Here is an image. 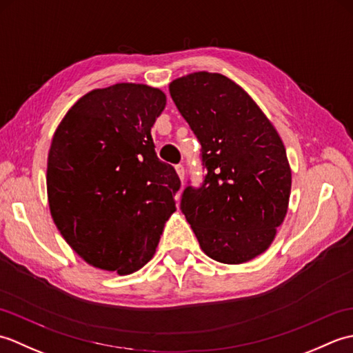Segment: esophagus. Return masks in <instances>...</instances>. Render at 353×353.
I'll use <instances>...</instances> for the list:
<instances>
[{
	"mask_svg": "<svg viewBox=\"0 0 353 353\" xmlns=\"http://www.w3.org/2000/svg\"><path fill=\"white\" fill-rule=\"evenodd\" d=\"M176 172H177L179 179H181V182H183V179H185V168H183V165H177V167H176Z\"/></svg>",
	"mask_w": 353,
	"mask_h": 353,
	"instance_id": "34e87169",
	"label": "esophagus"
}]
</instances>
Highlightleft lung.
<instances>
[{
    "instance_id": "8db88e82",
    "label": "left lung",
    "mask_w": 353,
    "mask_h": 353,
    "mask_svg": "<svg viewBox=\"0 0 353 353\" xmlns=\"http://www.w3.org/2000/svg\"><path fill=\"white\" fill-rule=\"evenodd\" d=\"M172 101L201 144L208 168L182 211L209 258L244 264L274 241L288 211L291 168L272 121L223 74L199 71L170 83Z\"/></svg>"
}]
</instances>
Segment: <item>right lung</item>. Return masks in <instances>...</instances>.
Returning a JSON list of instances; mask_svg holds the SVG:
<instances>
[{"label":"right lung","mask_w":353,"mask_h":353,"mask_svg":"<svg viewBox=\"0 0 353 353\" xmlns=\"http://www.w3.org/2000/svg\"><path fill=\"white\" fill-rule=\"evenodd\" d=\"M165 104L159 88L117 83L85 94L57 125L47 161L50 212L89 265L138 272L176 212L181 181L157 159L152 138Z\"/></svg>","instance_id":"1"}]
</instances>
